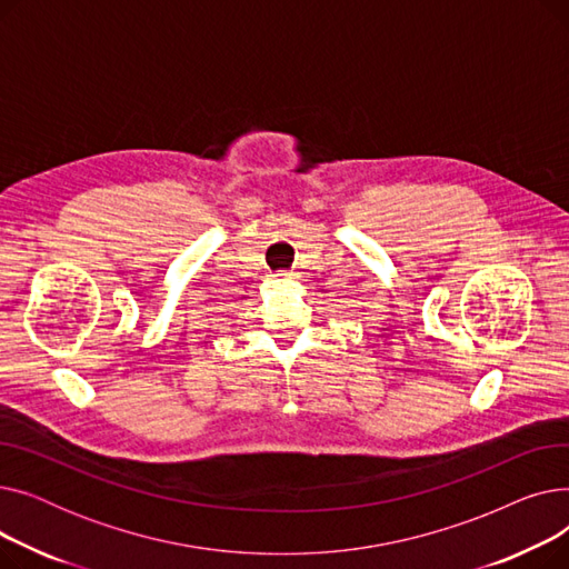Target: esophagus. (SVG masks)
Listing matches in <instances>:
<instances>
[{
	"label": "esophagus",
	"mask_w": 569,
	"mask_h": 569,
	"mask_svg": "<svg viewBox=\"0 0 569 569\" xmlns=\"http://www.w3.org/2000/svg\"><path fill=\"white\" fill-rule=\"evenodd\" d=\"M274 279L277 281H288V279H292V272H288V269H279V272H274Z\"/></svg>",
	"instance_id": "esophagus-1"
}]
</instances>
